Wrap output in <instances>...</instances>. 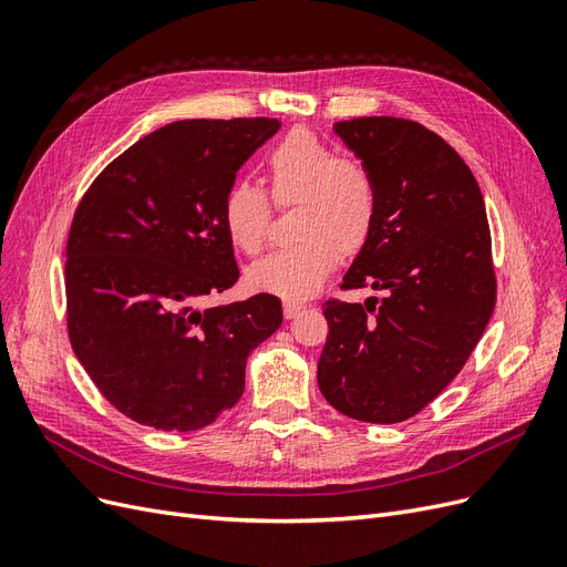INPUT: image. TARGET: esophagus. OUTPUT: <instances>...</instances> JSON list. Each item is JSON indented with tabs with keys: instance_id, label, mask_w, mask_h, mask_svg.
Masks as SVG:
<instances>
[{
	"instance_id": "obj_1",
	"label": "esophagus",
	"mask_w": 567,
	"mask_h": 567,
	"mask_svg": "<svg viewBox=\"0 0 567 567\" xmlns=\"http://www.w3.org/2000/svg\"><path fill=\"white\" fill-rule=\"evenodd\" d=\"M302 310H305L302 302H293V300H286V302H284V317H286V319H296Z\"/></svg>"
}]
</instances>
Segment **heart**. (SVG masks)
Returning a JSON list of instances; mask_svg holds the SVG:
<instances>
[{
    "label": "heart",
    "instance_id": "obj_1",
    "mask_svg": "<svg viewBox=\"0 0 567 567\" xmlns=\"http://www.w3.org/2000/svg\"><path fill=\"white\" fill-rule=\"evenodd\" d=\"M269 194L293 205L298 241L248 267V286L286 300H305L333 271L338 257L362 250L379 217V188L369 167L338 151L315 132L298 127L274 144L265 158ZM271 205L260 186L234 179L219 203L225 234L238 250L260 252Z\"/></svg>",
    "mask_w": 567,
    "mask_h": 567
}]
</instances>
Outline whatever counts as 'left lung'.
Wrapping results in <instances>:
<instances>
[{"mask_svg": "<svg viewBox=\"0 0 567 567\" xmlns=\"http://www.w3.org/2000/svg\"><path fill=\"white\" fill-rule=\"evenodd\" d=\"M333 130L379 188L373 234L340 288L385 298L323 302L317 381L340 414L400 423L454 381L494 312L485 200L458 153L414 120L354 117Z\"/></svg>", "mask_w": 567, "mask_h": 567, "instance_id": "left-lung-1", "label": "left lung"}]
</instances>
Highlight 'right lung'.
I'll list each match as a JSON object with an SVG mask.
<instances>
[{"label": "right lung", "mask_w": 567, "mask_h": 567, "mask_svg": "<svg viewBox=\"0 0 567 567\" xmlns=\"http://www.w3.org/2000/svg\"><path fill=\"white\" fill-rule=\"evenodd\" d=\"M277 117L179 120L106 165L82 196L65 262L68 338L99 392L156 431H198L244 394L246 359L284 321L238 281L219 203Z\"/></svg>", "instance_id": "1"}]
</instances>
